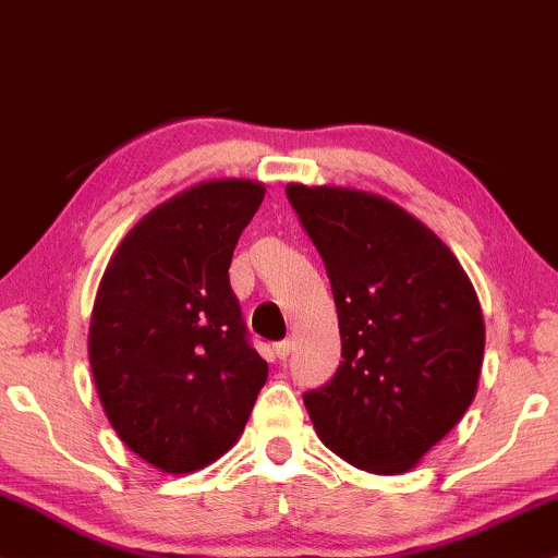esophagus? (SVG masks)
Instances as JSON below:
<instances>
[{
  "label": "esophagus",
  "instance_id": "esophagus-1",
  "mask_svg": "<svg viewBox=\"0 0 558 558\" xmlns=\"http://www.w3.org/2000/svg\"><path fill=\"white\" fill-rule=\"evenodd\" d=\"M291 350H293V342H278V344H275V355H278L280 357V361H286V357L288 355H291Z\"/></svg>",
  "mask_w": 558,
  "mask_h": 558
}]
</instances>
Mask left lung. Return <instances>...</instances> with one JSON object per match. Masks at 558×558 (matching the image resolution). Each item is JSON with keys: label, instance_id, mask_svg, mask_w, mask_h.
<instances>
[{"label": "left lung", "instance_id": "1", "mask_svg": "<svg viewBox=\"0 0 558 558\" xmlns=\"http://www.w3.org/2000/svg\"><path fill=\"white\" fill-rule=\"evenodd\" d=\"M327 267L342 357L303 397L331 453L407 474L466 414L484 361V316L448 244L389 197L340 185L286 187Z\"/></svg>", "mask_w": 558, "mask_h": 558}]
</instances>
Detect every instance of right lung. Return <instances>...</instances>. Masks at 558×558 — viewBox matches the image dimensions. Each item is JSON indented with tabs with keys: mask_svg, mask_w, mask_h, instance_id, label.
Returning <instances> with one entry per match:
<instances>
[{
	"mask_svg": "<svg viewBox=\"0 0 558 558\" xmlns=\"http://www.w3.org/2000/svg\"><path fill=\"white\" fill-rule=\"evenodd\" d=\"M263 197V182L242 178L182 190L138 218L97 288L87 350L102 412L165 474H193L234 448L267 380L229 286Z\"/></svg>",
	"mask_w": 558,
	"mask_h": 558,
	"instance_id": "1",
	"label": "right lung"
}]
</instances>
